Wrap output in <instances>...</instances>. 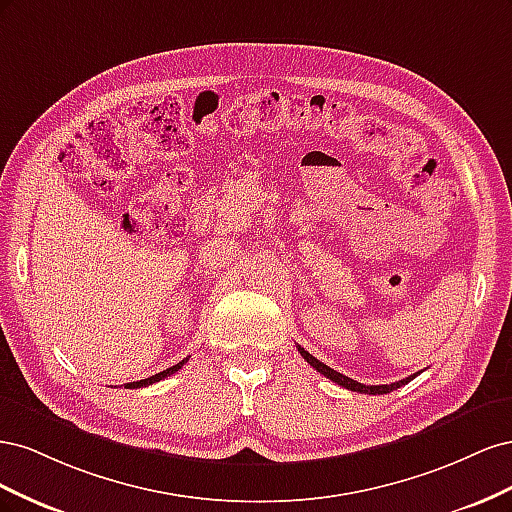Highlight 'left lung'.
Wrapping results in <instances>:
<instances>
[{"mask_svg": "<svg viewBox=\"0 0 512 512\" xmlns=\"http://www.w3.org/2000/svg\"><path fill=\"white\" fill-rule=\"evenodd\" d=\"M297 348H299V352H301L303 359H305L309 365H312L316 371H320L322 376H327L329 380L337 382L339 386H344V389H348V391H354V393H367V395H384V393H391V391L399 389V386L408 384L412 378H416L418 374H421V371H418V374H414V376H410V378H406V380L391 382V384H361V382H356V380H352V378H348V376H344V374H339V371L331 369L329 365L320 363V361L316 359V356L309 354L305 348H301V346H297Z\"/></svg>", "mask_w": 512, "mask_h": 512, "instance_id": "8db88e82", "label": "left lung"}]
</instances>
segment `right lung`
I'll list each match as a JSON object with an SVG mask.
<instances>
[{"instance_id": "right-lung-1", "label": "right lung", "mask_w": 512, "mask_h": 512, "mask_svg": "<svg viewBox=\"0 0 512 512\" xmlns=\"http://www.w3.org/2000/svg\"><path fill=\"white\" fill-rule=\"evenodd\" d=\"M185 363H188V359H183L181 363H177V365H173V367H168V369L160 371V374H156V376L145 378V380H138V382H128V384H123V386H126V389H141V386H149V384H153V382H160V380H164V378H168V376H173L175 371H179Z\"/></svg>"}]
</instances>
